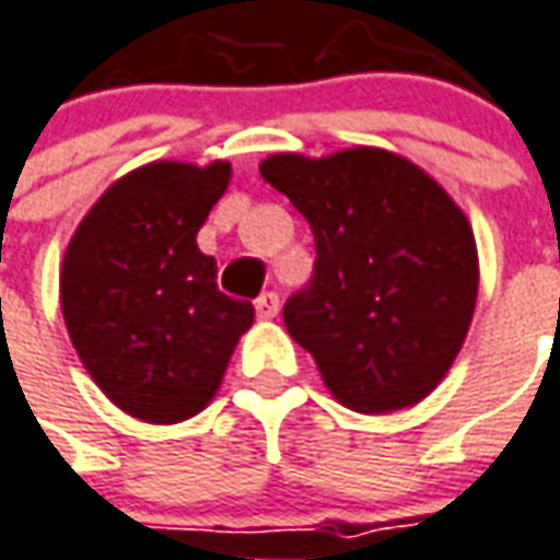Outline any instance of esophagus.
<instances>
[{
  "label": "esophagus",
  "instance_id": "34e87169",
  "mask_svg": "<svg viewBox=\"0 0 560 560\" xmlns=\"http://www.w3.org/2000/svg\"><path fill=\"white\" fill-rule=\"evenodd\" d=\"M254 308H257V315H260L264 320L276 318V315H279V293H272V291L260 293V296L254 300Z\"/></svg>",
  "mask_w": 560,
  "mask_h": 560
}]
</instances>
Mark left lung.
I'll use <instances>...</instances> for the list:
<instances>
[{
	"label": "left lung",
	"mask_w": 560,
	"mask_h": 560,
	"mask_svg": "<svg viewBox=\"0 0 560 560\" xmlns=\"http://www.w3.org/2000/svg\"><path fill=\"white\" fill-rule=\"evenodd\" d=\"M264 182L315 236V269L284 327L354 412H397L443 382L470 330L479 257L470 221L416 163L382 148L272 154Z\"/></svg>",
	"instance_id": "obj_1"
}]
</instances>
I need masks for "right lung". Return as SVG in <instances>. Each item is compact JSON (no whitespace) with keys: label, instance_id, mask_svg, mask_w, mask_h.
Wrapping results in <instances>:
<instances>
[{"label":"right lung","instance_id":"1","mask_svg":"<svg viewBox=\"0 0 560 560\" xmlns=\"http://www.w3.org/2000/svg\"><path fill=\"white\" fill-rule=\"evenodd\" d=\"M230 163L158 160L96 199L66 248L60 306L78 358L108 400L148 424L202 412L254 306L218 291L197 233Z\"/></svg>","mask_w":560,"mask_h":560}]
</instances>
